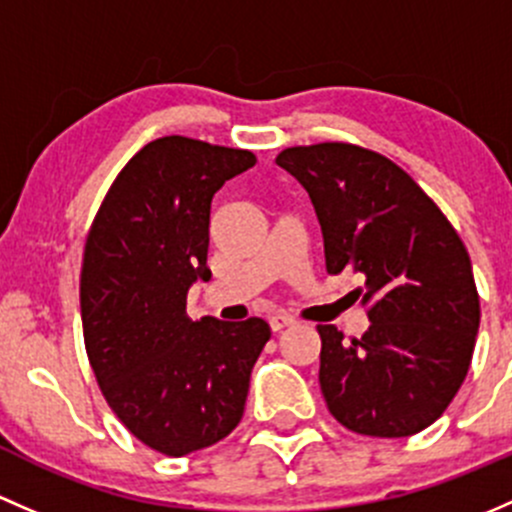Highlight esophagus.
<instances>
[{"mask_svg":"<svg viewBox=\"0 0 512 512\" xmlns=\"http://www.w3.org/2000/svg\"><path fill=\"white\" fill-rule=\"evenodd\" d=\"M295 318H291V315H283V313H276L271 315V320H268V325H271L273 333H281L283 328H288V325H293Z\"/></svg>","mask_w":512,"mask_h":512,"instance_id":"34e87169","label":"esophagus"}]
</instances>
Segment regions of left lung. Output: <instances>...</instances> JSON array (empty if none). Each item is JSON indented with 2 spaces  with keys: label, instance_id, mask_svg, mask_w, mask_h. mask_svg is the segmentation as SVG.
Listing matches in <instances>:
<instances>
[{
  "label": "left lung",
  "instance_id": "left-lung-1",
  "mask_svg": "<svg viewBox=\"0 0 512 512\" xmlns=\"http://www.w3.org/2000/svg\"><path fill=\"white\" fill-rule=\"evenodd\" d=\"M276 165L310 194L325 268L362 273L370 328L350 342L318 325L320 389L362 436L434 424L466 379L481 323L471 258L434 199L389 157L350 142L286 147Z\"/></svg>",
  "mask_w": 512,
  "mask_h": 512
}]
</instances>
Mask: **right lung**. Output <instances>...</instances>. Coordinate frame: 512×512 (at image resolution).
I'll return each mask as SVG.
<instances>
[{
    "label": "right lung",
    "instance_id": "obj_1",
    "mask_svg": "<svg viewBox=\"0 0 512 512\" xmlns=\"http://www.w3.org/2000/svg\"><path fill=\"white\" fill-rule=\"evenodd\" d=\"M256 165L236 147L167 135L110 184L86 236L81 320L88 362L125 429L165 456L229 436L271 337L266 320H192L187 291L207 281L209 212L226 179Z\"/></svg>",
    "mask_w": 512,
    "mask_h": 512
}]
</instances>
